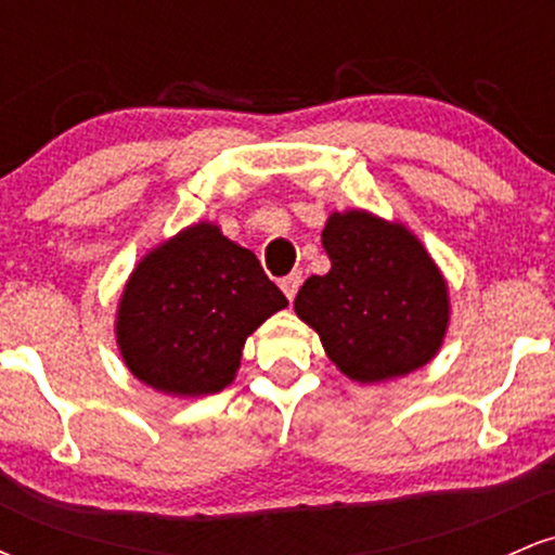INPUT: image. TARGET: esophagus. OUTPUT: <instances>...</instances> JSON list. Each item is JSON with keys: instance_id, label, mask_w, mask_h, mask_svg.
Returning <instances> with one entry per match:
<instances>
[{"instance_id": "34e87169", "label": "esophagus", "mask_w": 555, "mask_h": 555, "mask_svg": "<svg viewBox=\"0 0 555 555\" xmlns=\"http://www.w3.org/2000/svg\"><path fill=\"white\" fill-rule=\"evenodd\" d=\"M299 284H302V273H299V271H292L289 276H284L282 284H279V286H282V292L286 295V299H289V302H292V299H295Z\"/></svg>"}]
</instances>
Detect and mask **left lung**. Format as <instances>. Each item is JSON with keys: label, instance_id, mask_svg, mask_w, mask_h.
I'll use <instances>...</instances> for the list:
<instances>
[{"label": "left lung", "instance_id": "8db88e82", "mask_svg": "<svg viewBox=\"0 0 555 555\" xmlns=\"http://www.w3.org/2000/svg\"><path fill=\"white\" fill-rule=\"evenodd\" d=\"M331 271L299 286L295 313L347 378L380 384L428 365L449 328V286L423 242L367 211L331 214Z\"/></svg>", "mask_w": 555, "mask_h": 555}]
</instances>
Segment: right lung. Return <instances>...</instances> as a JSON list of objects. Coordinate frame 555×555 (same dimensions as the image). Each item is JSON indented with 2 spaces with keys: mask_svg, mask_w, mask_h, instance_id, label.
I'll list each match as a JSON object with an SVG mask.
<instances>
[{
  "mask_svg": "<svg viewBox=\"0 0 555 555\" xmlns=\"http://www.w3.org/2000/svg\"><path fill=\"white\" fill-rule=\"evenodd\" d=\"M286 305L256 253L201 221L130 273L117 308V347L145 386L208 397L232 384L247 336Z\"/></svg>",
  "mask_w": 555,
  "mask_h": 555,
  "instance_id": "right-lung-1",
  "label": "right lung"
}]
</instances>
